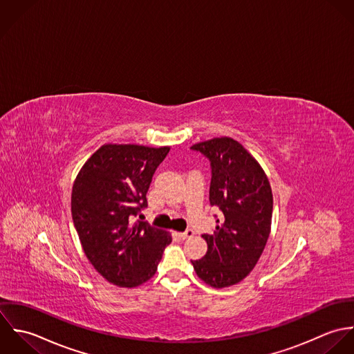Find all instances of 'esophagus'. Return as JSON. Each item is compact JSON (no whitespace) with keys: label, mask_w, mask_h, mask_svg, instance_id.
I'll use <instances>...</instances> for the list:
<instances>
[{"label":"esophagus","mask_w":354,"mask_h":354,"mask_svg":"<svg viewBox=\"0 0 354 354\" xmlns=\"http://www.w3.org/2000/svg\"><path fill=\"white\" fill-rule=\"evenodd\" d=\"M194 235V231L193 230H186L185 232H175V236L178 238V239H180V241H185V239H187V238H190V236H193Z\"/></svg>","instance_id":"obj_1"}]
</instances>
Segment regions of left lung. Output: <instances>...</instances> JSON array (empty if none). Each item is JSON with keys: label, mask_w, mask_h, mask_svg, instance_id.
Returning <instances> with one entry per match:
<instances>
[{"label": "left lung", "mask_w": 354, "mask_h": 354, "mask_svg": "<svg viewBox=\"0 0 354 354\" xmlns=\"http://www.w3.org/2000/svg\"><path fill=\"white\" fill-rule=\"evenodd\" d=\"M211 161L209 201L221 212L213 234H204L208 252L192 261L197 277L214 288L243 281L256 267L271 232L274 197L259 161L228 137L192 146Z\"/></svg>", "instance_id": "8db88e82"}]
</instances>
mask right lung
<instances>
[{
  "label": "right lung",
  "mask_w": 354,
  "mask_h": 354,
  "mask_svg": "<svg viewBox=\"0 0 354 354\" xmlns=\"http://www.w3.org/2000/svg\"><path fill=\"white\" fill-rule=\"evenodd\" d=\"M168 151L169 146L105 143L73 182L72 220L83 252L101 277L119 287L147 282L172 241L169 232L134 221Z\"/></svg>",
  "instance_id": "add662e5"
}]
</instances>
